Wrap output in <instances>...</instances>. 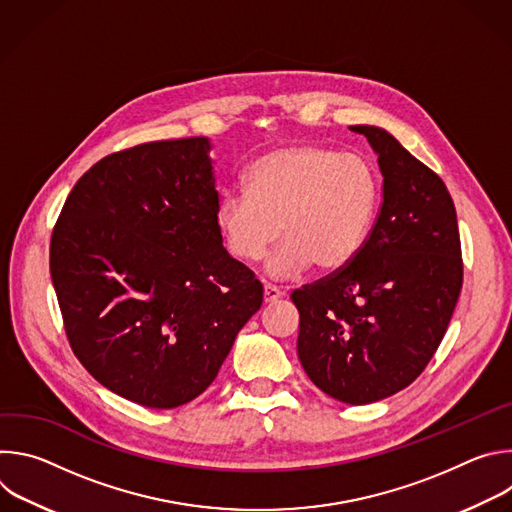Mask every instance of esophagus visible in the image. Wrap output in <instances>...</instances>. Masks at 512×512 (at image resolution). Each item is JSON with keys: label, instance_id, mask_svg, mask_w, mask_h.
<instances>
[{"label": "esophagus", "instance_id": "34e87169", "mask_svg": "<svg viewBox=\"0 0 512 512\" xmlns=\"http://www.w3.org/2000/svg\"><path fill=\"white\" fill-rule=\"evenodd\" d=\"M281 289L277 285H271V283H265L263 287V300L269 304V302H277L281 298Z\"/></svg>", "mask_w": 512, "mask_h": 512}]
</instances>
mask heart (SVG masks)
Returning <instances> with one entry per match:
<instances>
[{
	"instance_id": "1",
	"label": "heart",
	"mask_w": 512,
	"mask_h": 512,
	"mask_svg": "<svg viewBox=\"0 0 512 512\" xmlns=\"http://www.w3.org/2000/svg\"><path fill=\"white\" fill-rule=\"evenodd\" d=\"M377 178L367 160L314 143H294L261 156L247 172V190L223 194L216 227L227 251L245 263L267 261L277 279L344 269L367 241Z\"/></svg>"
}]
</instances>
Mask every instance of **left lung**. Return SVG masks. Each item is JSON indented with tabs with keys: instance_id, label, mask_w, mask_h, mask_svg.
<instances>
[{
	"instance_id": "8db88e82",
	"label": "left lung",
	"mask_w": 512,
	"mask_h": 512,
	"mask_svg": "<svg viewBox=\"0 0 512 512\" xmlns=\"http://www.w3.org/2000/svg\"><path fill=\"white\" fill-rule=\"evenodd\" d=\"M373 145L383 202L358 255L291 291L298 356L326 395L367 405L409 387L440 346L464 265L454 200L431 168L385 129L352 125Z\"/></svg>"
}]
</instances>
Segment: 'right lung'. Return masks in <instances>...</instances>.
<instances>
[{"label":"right lung","mask_w":512,"mask_h":512,"mask_svg":"<svg viewBox=\"0 0 512 512\" xmlns=\"http://www.w3.org/2000/svg\"><path fill=\"white\" fill-rule=\"evenodd\" d=\"M206 137L139 143L70 190L50 239L68 344L109 391L180 407L218 375L263 285L216 227Z\"/></svg>","instance_id":"obj_1"}]
</instances>
